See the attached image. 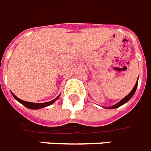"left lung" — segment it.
<instances>
[{"instance_id": "obj_1", "label": "left lung", "mask_w": 151, "mask_h": 151, "mask_svg": "<svg viewBox=\"0 0 151 151\" xmlns=\"http://www.w3.org/2000/svg\"><path fill=\"white\" fill-rule=\"evenodd\" d=\"M137 84H138V80H137V81L136 82L135 84V86L133 87V88H132V90L129 93V94L127 95L125 98H124L123 99H122L121 101H119L118 102V103H116L115 105H114V106H111V107H108V109H115V108H117V107H119L120 106H122V105H124V103H126L127 101H129L130 99H131V98H132V96H133V94L135 93L136 90H137Z\"/></svg>"}]
</instances>
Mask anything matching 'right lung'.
I'll return each instance as SVG.
<instances>
[{"label":"right lung","instance_id":"right-lung-1","mask_svg":"<svg viewBox=\"0 0 151 151\" xmlns=\"http://www.w3.org/2000/svg\"><path fill=\"white\" fill-rule=\"evenodd\" d=\"M13 96H14V98H15L16 100L18 101H19L20 103H22L23 106H25L27 108H29V109H32V110H36V109H40V108H43L45 107V106H50V105H52L54 102V101H56L58 98H59V95L55 99H53L52 101H48V102H44V103H34V102H29V101H23V100H21V99H19V98H17L15 95L12 93Z\"/></svg>","mask_w":151,"mask_h":151}]
</instances>
